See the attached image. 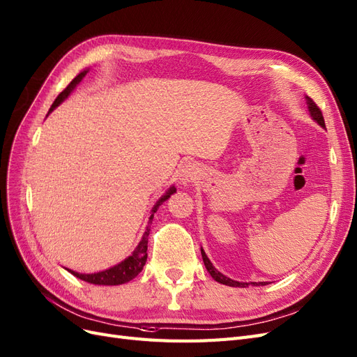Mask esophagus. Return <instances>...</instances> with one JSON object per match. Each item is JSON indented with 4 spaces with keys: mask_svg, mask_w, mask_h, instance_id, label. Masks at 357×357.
<instances>
[{
    "mask_svg": "<svg viewBox=\"0 0 357 357\" xmlns=\"http://www.w3.org/2000/svg\"><path fill=\"white\" fill-rule=\"evenodd\" d=\"M197 172H199V167H197V166L192 165V163H187L185 166H183L182 174H181L182 181H183V182H190L191 179H194V178L197 176Z\"/></svg>",
    "mask_w": 357,
    "mask_h": 357,
    "instance_id": "obj_1",
    "label": "esophagus"
}]
</instances>
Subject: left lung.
Segmentation results:
<instances>
[{"label": "left lung", "mask_w": 357, "mask_h": 357, "mask_svg": "<svg viewBox=\"0 0 357 357\" xmlns=\"http://www.w3.org/2000/svg\"><path fill=\"white\" fill-rule=\"evenodd\" d=\"M306 102H307L309 113H310V116H312L313 121H314L316 123H319L322 128H325V121H324V116H322L321 109H319L318 105L314 104V101H313L312 98H309V97H306ZM202 256H203V261H204V266H206L207 272H208L210 275H212V278H213L215 281H218V282H220V284H223V285L245 288V287H248L250 284H253V285H266V284H268V282H238V281H234V280L228 278V276H225L223 273H220V272H219V271L212 265V261L208 260V257L206 256V253H204V250H203V248H202Z\"/></svg>", "instance_id": "8db88e82"}]
</instances>
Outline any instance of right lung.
I'll return each mask as SVG.
<instances>
[{
  "mask_svg": "<svg viewBox=\"0 0 357 357\" xmlns=\"http://www.w3.org/2000/svg\"><path fill=\"white\" fill-rule=\"evenodd\" d=\"M88 73V70H84L79 73L73 81L66 86L59 97L54 100V102H52L50 112L54 110L57 105L60 102H63L66 98H68L70 96V92L76 88V85L82 81V77ZM48 112V113H50ZM176 192V188L175 187H170L165 195L160 197V200H158L153 210H151V216H150V220L149 223L153 222V218H154V213L157 212V208L160 207L169 197ZM149 235H150V228L147 227V229H145L144 235H142V240L139 241L138 247L134 250V253H132L129 257H126L123 261L119 263V265L110 268V269H105V271H101V272H97V273H79V272H75V271H70L68 269L72 275H75L76 278L82 280L85 282H89V284H96V285H121V284H125V282H129L130 280H134L135 276L142 271L145 261H147V247H149Z\"/></svg>",
  "mask_w": 357,
  "mask_h": 357,
  "instance_id": "1",
  "label": "right lung"
}]
</instances>
